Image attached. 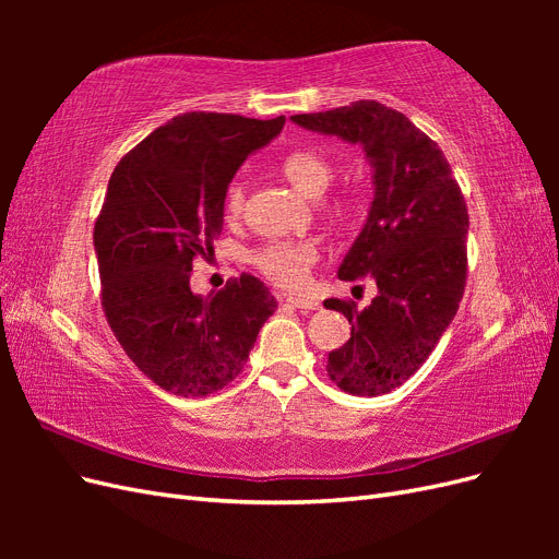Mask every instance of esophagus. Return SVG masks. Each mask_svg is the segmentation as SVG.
<instances>
[{
    "mask_svg": "<svg viewBox=\"0 0 559 559\" xmlns=\"http://www.w3.org/2000/svg\"><path fill=\"white\" fill-rule=\"evenodd\" d=\"M286 302H289V306H294V308H298V310H319V300H314V298L289 296V298H286Z\"/></svg>",
    "mask_w": 559,
    "mask_h": 559,
    "instance_id": "34e87169",
    "label": "esophagus"
}]
</instances>
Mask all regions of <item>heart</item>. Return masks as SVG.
Instances as JSON below:
<instances>
[{
    "instance_id": "obj_1",
    "label": "heart",
    "mask_w": 559,
    "mask_h": 559,
    "mask_svg": "<svg viewBox=\"0 0 559 559\" xmlns=\"http://www.w3.org/2000/svg\"><path fill=\"white\" fill-rule=\"evenodd\" d=\"M282 175L300 193L319 198L335 179V165L319 151L298 148L286 154L280 163ZM247 189L242 181H230L224 193V214L228 222L240 218L245 212ZM345 207V205H341ZM319 261V247L312 240H273L253 251V265L282 289H302L308 284L310 270Z\"/></svg>"
}]
</instances>
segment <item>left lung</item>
<instances>
[{"label":"left lung","mask_w":559,"mask_h":559,"mask_svg":"<svg viewBox=\"0 0 559 559\" xmlns=\"http://www.w3.org/2000/svg\"><path fill=\"white\" fill-rule=\"evenodd\" d=\"M292 121L361 144L373 165L376 198L337 277H373L378 296L357 310L354 300L329 298L352 337L329 354V378L352 396H382L429 359L466 286V200L450 163L408 116L376 99Z\"/></svg>","instance_id":"left-lung-1"}]
</instances>
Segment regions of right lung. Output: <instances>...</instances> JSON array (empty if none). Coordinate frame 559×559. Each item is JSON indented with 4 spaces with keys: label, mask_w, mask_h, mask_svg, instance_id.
<instances>
[{
    "label": "right lung",
    "mask_w": 559,
    "mask_h": 559,
    "mask_svg": "<svg viewBox=\"0 0 559 559\" xmlns=\"http://www.w3.org/2000/svg\"><path fill=\"white\" fill-rule=\"evenodd\" d=\"M282 126L284 116L179 114L111 173L93 230L103 310L134 366L175 396H210L238 378L277 310L249 273L205 298L191 292V273L214 253L238 167Z\"/></svg>",
    "instance_id": "right-lung-1"
}]
</instances>
